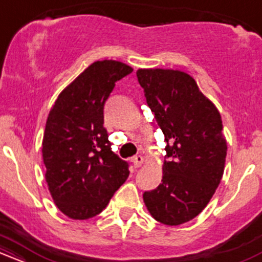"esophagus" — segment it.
<instances>
[{
    "label": "esophagus",
    "mask_w": 262,
    "mask_h": 262,
    "mask_svg": "<svg viewBox=\"0 0 262 262\" xmlns=\"http://www.w3.org/2000/svg\"><path fill=\"white\" fill-rule=\"evenodd\" d=\"M133 165H134V167H140L141 165L144 164V158L141 155H137V156H134L133 158Z\"/></svg>",
    "instance_id": "esophagus-1"
}]
</instances>
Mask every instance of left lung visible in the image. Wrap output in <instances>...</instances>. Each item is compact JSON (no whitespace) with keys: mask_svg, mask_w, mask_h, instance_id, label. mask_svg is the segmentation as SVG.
Returning a JSON list of instances; mask_svg holds the SVG:
<instances>
[{"mask_svg":"<svg viewBox=\"0 0 262 262\" xmlns=\"http://www.w3.org/2000/svg\"><path fill=\"white\" fill-rule=\"evenodd\" d=\"M137 76L169 158L161 183L144 192V203L155 221L183 224L206 208L223 177L228 148L221 113L183 71L139 69Z\"/></svg>","mask_w":262,"mask_h":262,"instance_id":"8db88e82","label":"left lung"}]
</instances>
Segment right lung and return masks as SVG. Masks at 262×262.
Instances as JSON below:
<instances>
[{"mask_svg":"<svg viewBox=\"0 0 262 262\" xmlns=\"http://www.w3.org/2000/svg\"><path fill=\"white\" fill-rule=\"evenodd\" d=\"M132 71L116 60L95 61L60 92L48 116L45 180L55 206L75 221L100 214L129 176L127 162L111 150L103 106Z\"/></svg>","mask_w":262,"mask_h":262,"instance_id":"right-lung-1","label":"right lung"}]
</instances>
